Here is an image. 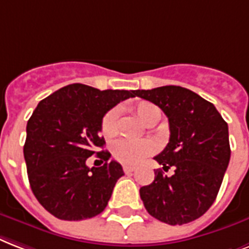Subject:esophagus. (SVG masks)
I'll use <instances>...</instances> for the list:
<instances>
[{"label":"esophagus","instance_id":"1","mask_svg":"<svg viewBox=\"0 0 249 249\" xmlns=\"http://www.w3.org/2000/svg\"><path fill=\"white\" fill-rule=\"evenodd\" d=\"M135 169H136V167L131 166V165H123V171H124L126 174H130V173L135 171Z\"/></svg>","mask_w":249,"mask_h":249}]
</instances>
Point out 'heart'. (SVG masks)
<instances>
[{"label": "heart", "instance_id": "heart-1", "mask_svg": "<svg viewBox=\"0 0 249 249\" xmlns=\"http://www.w3.org/2000/svg\"><path fill=\"white\" fill-rule=\"evenodd\" d=\"M135 115L146 126H153L161 119V109L149 101H139L132 105ZM119 130L118 109H110L104 115L101 134L105 138H114ZM155 152V144L149 140H127L122 139L111 145V155L123 163H139Z\"/></svg>", "mask_w": 249, "mask_h": 249}]
</instances>
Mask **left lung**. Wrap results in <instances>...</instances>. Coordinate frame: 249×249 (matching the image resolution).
I'll return each mask as SVG.
<instances>
[{
    "mask_svg": "<svg viewBox=\"0 0 249 249\" xmlns=\"http://www.w3.org/2000/svg\"><path fill=\"white\" fill-rule=\"evenodd\" d=\"M136 96L156 104L166 114L170 139L155 160L161 169L140 188L146 212L167 225H184L214 203L230 161L229 127L212 103L179 86L138 89Z\"/></svg>",
    "mask_w": 249,
    "mask_h": 249,
    "instance_id": "8db88e82",
    "label": "left lung"
}]
</instances>
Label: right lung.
<instances>
[{
	"label": "right lung",
	"instance_id": "right-lung-1",
	"mask_svg": "<svg viewBox=\"0 0 249 249\" xmlns=\"http://www.w3.org/2000/svg\"><path fill=\"white\" fill-rule=\"evenodd\" d=\"M136 90H100L86 84H70L38 103L27 122L23 148L31 190L51 214L63 221H83L107 208L115 183L124 175L121 163L109 161L103 148L104 115ZM96 153L104 161L88 168Z\"/></svg>",
	"mask_w": 249,
	"mask_h": 249
}]
</instances>
